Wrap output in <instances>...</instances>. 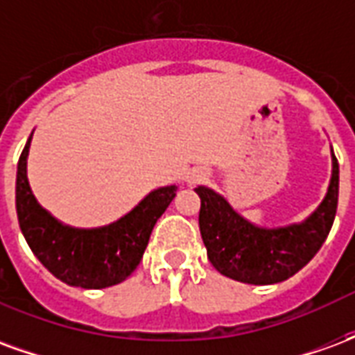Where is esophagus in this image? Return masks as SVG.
Returning a JSON list of instances; mask_svg holds the SVG:
<instances>
[{"label": "esophagus", "mask_w": 355, "mask_h": 355, "mask_svg": "<svg viewBox=\"0 0 355 355\" xmlns=\"http://www.w3.org/2000/svg\"><path fill=\"white\" fill-rule=\"evenodd\" d=\"M203 178H205V175H201V173H198V175H193L192 178H190V182H200V180H203Z\"/></svg>", "instance_id": "34e87169"}]
</instances>
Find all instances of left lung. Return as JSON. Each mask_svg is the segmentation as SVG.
Instances as JSON below:
<instances>
[{"instance_id":"obj_1","label":"left lung","mask_w":355,"mask_h":355,"mask_svg":"<svg viewBox=\"0 0 355 355\" xmlns=\"http://www.w3.org/2000/svg\"><path fill=\"white\" fill-rule=\"evenodd\" d=\"M200 232L211 264L226 277L251 285H272L289 279L312 261L327 239L338 203V162L333 154V175L327 196L304 223L285 228H259L238 215L223 196L198 186Z\"/></svg>"}]
</instances>
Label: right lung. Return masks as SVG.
Wrapping results in <instances>:
<instances>
[{
  "label": "right lung",
  "mask_w": 355,
  "mask_h": 355,
  "mask_svg": "<svg viewBox=\"0 0 355 355\" xmlns=\"http://www.w3.org/2000/svg\"><path fill=\"white\" fill-rule=\"evenodd\" d=\"M30 140L17 169V215L32 253L60 282L81 289H104L125 282L142 261L157 218L177 196V186L148 193L117 223L80 230L60 224L35 201L26 177Z\"/></svg>",
  "instance_id": "1"
}]
</instances>
